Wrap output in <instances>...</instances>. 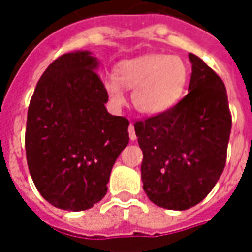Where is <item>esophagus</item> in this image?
<instances>
[{
  "mask_svg": "<svg viewBox=\"0 0 252 252\" xmlns=\"http://www.w3.org/2000/svg\"><path fill=\"white\" fill-rule=\"evenodd\" d=\"M128 132H129V139H131L132 142H133V140H136V133H135V128H133V124H129Z\"/></svg>",
  "mask_w": 252,
  "mask_h": 252,
  "instance_id": "esophagus-1",
  "label": "esophagus"
}]
</instances>
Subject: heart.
I'll return each instance as SVG.
<instances>
[{"mask_svg": "<svg viewBox=\"0 0 252 252\" xmlns=\"http://www.w3.org/2000/svg\"><path fill=\"white\" fill-rule=\"evenodd\" d=\"M188 79L189 67L181 57L147 54L117 63L102 85L116 108L126 104L124 87L132 90V104L139 113L160 116L180 102Z\"/></svg>", "mask_w": 252, "mask_h": 252, "instance_id": "b5f03b06", "label": "heart"}]
</instances>
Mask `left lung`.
Wrapping results in <instances>:
<instances>
[{"label": "left lung", "instance_id": "1", "mask_svg": "<svg viewBox=\"0 0 252 252\" xmlns=\"http://www.w3.org/2000/svg\"><path fill=\"white\" fill-rule=\"evenodd\" d=\"M189 59V93L169 112L133 124L143 189L155 205L171 211L197 205L216 185L232 126L221 78L194 54Z\"/></svg>", "mask_w": 252, "mask_h": 252}]
</instances>
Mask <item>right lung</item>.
Masks as SVG:
<instances>
[{"instance_id":"add662e5","label":"right lung","mask_w":252,"mask_h":252,"mask_svg":"<svg viewBox=\"0 0 252 252\" xmlns=\"http://www.w3.org/2000/svg\"><path fill=\"white\" fill-rule=\"evenodd\" d=\"M90 51L64 54L47 67L31 98L25 151L36 189L63 211L104 198L116 159L129 142V121L105 108L108 95Z\"/></svg>"}]
</instances>
